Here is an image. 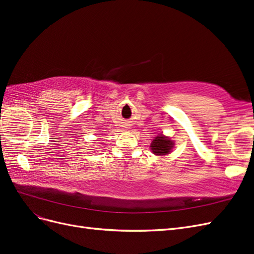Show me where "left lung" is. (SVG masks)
<instances>
[{
    "label": "left lung",
    "instance_id": "obj_1",
    "mask_svg": "<svg viewBox=\"0 0 254 254\" xmlns=\"http://www.w3.org/2000/svg\"><path fill=\"white\" fill-rule=\"evenodd\" d=\"M174 142L168 136L163 135L162 133L158 134L150 144V149L152 153L156 156H165L168 155L174 148Z\"/></svg>",
    "mask_w": 254,
    "mask_h": 254
}]
</instances>
